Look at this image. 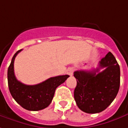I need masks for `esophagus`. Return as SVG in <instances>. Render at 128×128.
Segmentation results:
<instances>
[{"instance_id":"esophagus-1","label":"esophagus","mask_w":128,"mask_h":128,"mask_svg":"<svg viewBox=\"0 0 128 128\" xmlns=\"http://www.w3.org/2000/svg\"><path fill=\"white\" fill-rule=\"evenodd\" d=\"M73 73H74V68L70 67L68 68L67 70H66V74L68 76H70L73 75Z\"/></svg>"}]
</instances>
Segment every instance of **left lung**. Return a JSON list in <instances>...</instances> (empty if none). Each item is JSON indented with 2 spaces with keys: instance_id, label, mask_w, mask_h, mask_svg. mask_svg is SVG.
Segmentation results:
<instances>
[{
  "instance_id": "8db88e82",
  "label": "left lung",
  "mask_w": 128,
  "mask_h": 128,
  "mask_svg": "<svg viewBox=\"0 0 128 128\" xmlns=\"http://www.w3.org/2000/svg\"><path fill=\"white\" fill-rule=\"evenodd\" d=\"M100 68H104L100 72ZM77 85L74 99L78 108L88 114L103 112L112 104L118 92L120 66L112 52L103 57L93 71L74 73Z\"/></svg>"
}]
</instances>
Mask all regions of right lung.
Masks as SVG:
<instances>
[{"instance_id": "obj_1", "label": "right lung", "mask_w": 128, "mask_h": 128, "mask_svg": "<svg viewBox=\"0 0 128 128\" xmlns=\"http://www.w3.org/2000/svg\"><path fill=\"white\" fill-rule=\"evenodd\" d=\"M20 50L13 56L8 70L10 92L18 104L28 111H39L48 107L52 102L55 90L65 82L69 76H58L50 78L37 85L28 86L20 82L14 72V62Z\"/></svg>"}]
</instances>
